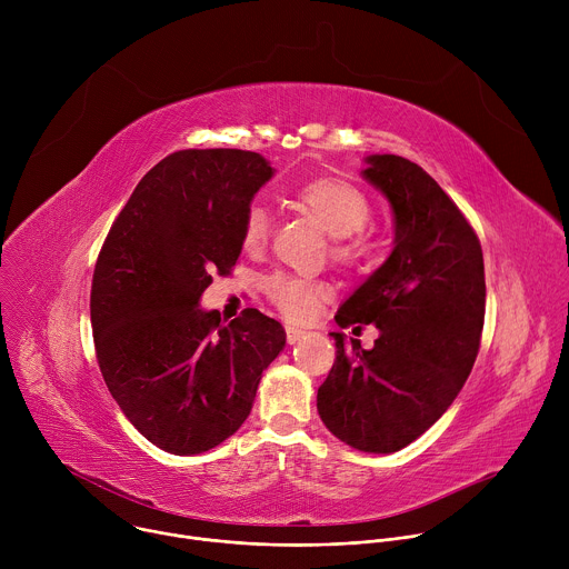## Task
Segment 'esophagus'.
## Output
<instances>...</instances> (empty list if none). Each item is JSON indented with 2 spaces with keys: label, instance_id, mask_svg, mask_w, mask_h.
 Returning a JSON list of instances; mask_svg holds the SVG:
<instances>
[{
  "label": "esophagus",
  "instance_id": "34e87169",
  "mask_svg": "<svg viewBox=\"0 0 569 569\" xmlns=\"http://www.w3.org/2000/svg\"><path fill=\"white\" fill-rule=\"evenodd\" d=\"M303 336H306L303 329L295 327V323H286V340H288V345H297Z\"/></svg>",
  "mask_w": 569,
  "mask_h": 569
}]
</instances>
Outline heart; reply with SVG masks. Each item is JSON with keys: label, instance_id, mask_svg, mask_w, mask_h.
I'll return each mask as SVG.
<instances>
[{"label": "heart", "instance_id": "1", "mask_svg": "<svg viewBox=\"0 0 569 569\" xmlns=\"http://www.w3.org/2000/svg\"><path fill=\"white\" fill-rule=\"evenodd\" d=\"M295 202L331 233V259L340 268L358 272L378 261V242L365 231L371 220V202L356 184L338 178L310 180L295 191ZM268 238L270 213L261 202H252L242 216L240 246L248 254H259L266 250ZM261 290L290 319H308L331 297L327 281L286 272L266 277Z\"/></svg>", "mask_w": 569, "mask_h": 569}]
</instances>
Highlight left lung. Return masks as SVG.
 Here are the masks:
<instances>
[{"mask_svg":"<svg viewBox=\"0 0 569 569\" xmlns=\"http://www.w3.org/2000/svg\"><path fill=\"white\" fill-rule=\"evenodd\" d=\"M367 164L362 176L393 209L396 246L336 321L373 323L380 336L367 351L331 333L336 362L317 389V412L351 448L396 452L439 421L475 365L483 257L468 218L419 164L398 154H371Z\"/></svg>","mask_w":569,"mask_h":569,"instance_id":"1","label":"left lung"}]
</instances>
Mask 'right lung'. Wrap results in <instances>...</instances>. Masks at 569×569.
Wrapping results in <instances>:
<instances>
[{"instance_id": "add662e5", "label": "right lung", "mask_w": 569, "mask_h": 569, "mask_svg": "<svg viewBox=\"0 0 569 569\" xmlns=\"http://www.w3.org/2000/svg\"><path fill=\"white\" fill-rule=\"evenodd\" d=\"M272 167L252 150L171 152L137 184L97 259L90 315L103 380L157 448L198 455L250 417L281 323L246 308L229 327L198 308L211 274H229L240 227Z\"/></svg>"}]
</instances>
